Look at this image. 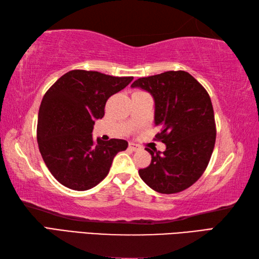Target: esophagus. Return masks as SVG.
<instances>
[{"mask_svg":"<svg viewBox=\"0 0 259 259\" xmlns=\"http://www.w3.org/2000/svg\"><path fill=\"white\" fill-rule=\"evenodd\" d=\"M129 149H131L133 151H138L141 149V147L137 144H134V142H130L129 144Z\"/></svg>","mask_w":259,"mask_h":259,"instance_id":"1","label":"esophagus"}]
</instances>
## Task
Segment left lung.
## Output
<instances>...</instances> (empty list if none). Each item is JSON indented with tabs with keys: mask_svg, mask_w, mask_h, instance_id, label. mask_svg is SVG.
<instances>
[{
	"mask_svg": "<svg viewBox=\"0 0 259 259\" xmlns=\"http://www.w3.org/2000/svg\"><path fill=\"white\" fill-rule=\"evenodd\" d=\"M155 99V123L160 133L155 140L166 150H150L151 162L139 169L145 183L160 194H177L194 185L205 172L216 142V123L210 97L186 71H167L137 79Z\"/></svg>",
	"mask_w": 259,
	"mask_h": 259,
	"instance_id": "8db88e82",
	"label": "left lung"
}]
</instances>
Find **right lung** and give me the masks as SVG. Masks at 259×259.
I'll list each match as a JSON object with an SVG mask.
<instances>
[{
	"label": "right lung",
	"mask_w": 259,
	"mask_h": 259,
	"mask_svg": "<svg viewBox=\"0 0 259 259\" xmlns=\"http://www.w3.org/2000/svg\"><path fill=\"white\" fill-rule=\"evenodd\" d=\"M134 76L72 70L51 85L38 110L36 139L48 169L60 184L78 191L107 177L114 156L128 147L122 139L93 140L96 119L104 115L108 99Z\"/></svg>",
	"instance_id": "add662e5"
}]
</instances>
